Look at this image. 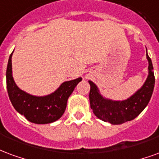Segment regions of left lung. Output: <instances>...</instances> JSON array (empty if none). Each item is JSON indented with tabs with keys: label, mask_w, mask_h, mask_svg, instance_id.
<instances>
[{
	"label": "left lung",
	"mask_w": 159,
	"mask_h": 159,
	"mask_svg": "<svg viewBox=\"0 0 159 159\" xmlns=\"http://www.w3.org/2000/svg\"><path fill=\"white\" fill-rule=\"evenodd\" d=\"M148 61V76L141 89L134 95L124 101L107 99L100 94L98 88L89 80L91 90L89 94L91 108L98 119L112 125H121L138 116L148 106L153 92L155 77L151 58L147 51Z\"/></svg>",
	"instance_id": "1"
}]
</instances>
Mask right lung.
<instances>
[{"mask_svg": "<svg viewBox=\"0 0 159 159\" xmlns=\"http://www.w3.org/2000/svg\"><path fill=\"white\" fill-rule=\"evenodd\" d=\"M11 53L9 57L7 68V88L9 99L18 113L24 115L30 122L45 125L55 122L64 113L67 102L75 86L82 78L63 82L50 95L36 97L18 87L12 77Z\"/></svg>", "mask_w": 159, "mask_h": 159, "instance_id": "obj_1", "label": "right lung"}]
</instances>
